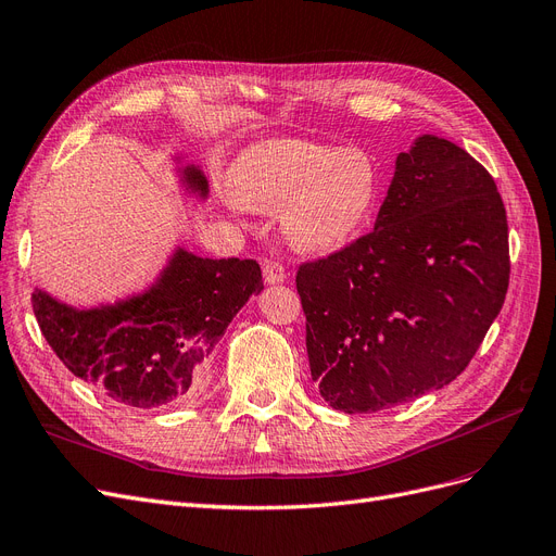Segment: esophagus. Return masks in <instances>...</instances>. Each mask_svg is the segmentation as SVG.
Returning <instances> with one entry per match:
<instances>
[{"instance_id": "esophagus-1", "label": "esophagus", "mask_w": 556, "mask_h": 556, "mask_svg": "<svg viewBox=\"0 0 556 556\" xmlns=\"http://www.w3.org/2000/svg\"><path fill=\"white\" fill-rule=\"evenodd\" d=\"M286 267H283V263H279V261H265L263 263V279L267 281V283H281V281H286Z\"/></svg>"}]
</instances>
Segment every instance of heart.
<instances>
[{"mask_svg":"<svg viewBox=\"0 0 556 556\" xmlns=\"http://www.w3.org/2000/svg\"><path fill=\"white\" fill-rule=\"evenodd\" d=\"M231 188L242 205L277 211L283 231L302 252H332L371 219L382 169L364 149L275 139L240 155Z\"/></svg>","mask_w":556,"mask_h":556,"instance_id":"b5f03b06","label":"heart"}]
</instances>
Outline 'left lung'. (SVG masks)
<instances>
[{
    "instance_id": "obj_1",
    "label": "left lung",
    "mask_w": 556,
    "mask_h": 556,
    "mask_svg": "<svg viewBox=\"0 0 556 556\" xmlns=\"http://www.w3.org/2000/svg\"><path fill=\"white\" fill-rule=\"evenodd\" d=\"M508 275L495 180L456 143L419 137L396 157L374 231L298 267L320 396L366 415L456 380L502 309Z\"/></svg>"
}]
</instances>
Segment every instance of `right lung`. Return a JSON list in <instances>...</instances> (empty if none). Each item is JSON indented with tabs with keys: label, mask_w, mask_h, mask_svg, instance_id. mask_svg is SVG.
<instances>
[{
	"label": "right lung",
	"mask_w": 556,
	"mask_h": 556,
	"mask_svg": "<svg viewBox=\"0 0 556 556\" xmlns=\"http://www.w3.org/2000/svg\"><path fill=\"white\" fill-rule=\"evenodd\" d=\"M188 182L205 194L199 169ZM263 289L254 258H199L178 252L153 291L75 312L43 291L31 295L40 332L68 371L130 407L190 401L217 339Z\"/></svg>",
	"instance_id": "add662e5"
}]
</instances>
